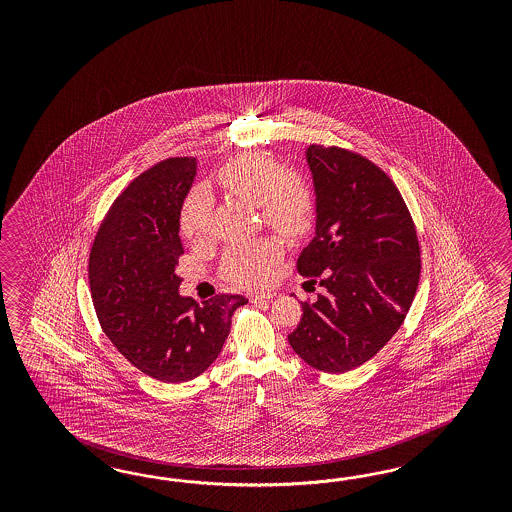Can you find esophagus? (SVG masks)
Instances as JSON below:
<instances>
[{
    "instance_id": "1",
    "label": "esophagus",
    "mask_w": 512,
    "mask_h": 512,
    "mask_svg": "<svg viewBox=\"0 0 512 512\" xmlns=\"http://www.w3.org/2000/svg\"><path fill=\"white\" fill-rule=\"evenodd\" d=\"M276 295H278V293H274V291H266V293H255V295H251V300H253V302H261V300H270V298H274Z\"/></svg>"
}]
</instances>
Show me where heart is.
Wrapping results in <instances>:
<instances>
[{"mask_svg": "<svg viewBox=\"0 0 512 512\" xmlns=\"http://www.w3.org/2000/svg\"><path fill=\"white\" fill-rule=\"evenodd\" d=\"M217 184L240 201L257 206L264 223L285 236L302 233L313 214V197L308 186L289 176L274 159L261 155H240L217 172ZM210 199L197 191L187 197L178 229L189 242H199L208 234ZM281 248L272 240L238 242L227 249L221 274L227 281L242 287L263 285L270 278Z\"/></svg>", "mask_w": 512, "mask_h": 512, "instance_id": "obj_1", "label": "heart"}]
</instances>
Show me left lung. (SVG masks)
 <instances>
[{
    "label": "left lung",
    "instance_id": "left-lung-1",
    "mask_svg": "<svg viewBox=\"0 0 512 512\" xmlns=\"http://www.w3.org/2000/svg\"><path fill=\"white\" fill-rule=\"evenodd\" d=\"M304 155L315 193V236L298 272L321 276L325 293L302 304V319L287 340L311 368L349 372L402 326L419 287V240L400 191L372 161L317 144Z\"/></svg>",
    "mask_w": 512,
    "mask_h": 512
}]
</instances>
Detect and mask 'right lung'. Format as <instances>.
Masks as SVG:
<instances>
[{
    "label": "right lung",
    "mask_w": 512,
    "mask_h": 512,
    "mask_svg": "<svg viewBox=\"0 0 512 512\" xmlns=\"http://www.w3.org/2000/svg\"><path fill=\"white\" fill-rule=\"evenodd\" d=\"M199 161L171 157L135 178L110 206L90 253V289L99 323L140 372L184 383L206 372L231 332L242 295L199 306L180 295L184 253L178 217Z\"/></svg>",
    "instance_id": "1"
}]
</instances>
